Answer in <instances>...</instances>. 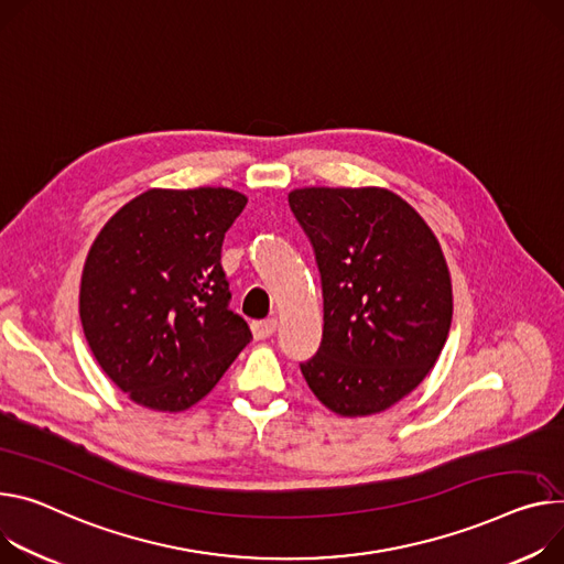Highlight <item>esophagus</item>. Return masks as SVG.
<instances>
[{
    "label": "esophagus",
    "mask_w": 564,
    "mask_h": 564,
    "mask_svg": "<svg viewBox=\"0 0 564 564\" xmlns=\"http://www.w3.org/2000/svg\"><path fill=\"white\" fill-rule=\"evenodd\" d=\"M278 329V321L275 318H269V321H259V323H252V336L257 340H264V338H271Z\"/></svg>",
    "instance_id": "34e87169"
}]
</instances>
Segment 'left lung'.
Instances as JSON below:
<instances>
[{
    "instance_id": "1",
    "label": "left lung",
    "mask_w": 564,
    "mask_h": 564,
    "mask_svg": "<svg viewBox=\"0 0 564 564\" xmlns=\"http://www.w3.org/2000/svg\"><path fill=\"white\" fill-rule=\"evenodd\" d=\"M289 205L323 282V340L300 364L340 417L381 413L436 366L452 325V278L422 216L383 187H302Z\"/></svg>"
}]
</instances>
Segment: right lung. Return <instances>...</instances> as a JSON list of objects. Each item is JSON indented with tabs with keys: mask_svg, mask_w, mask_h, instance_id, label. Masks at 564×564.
<instances>
[{
	"mask_svg": "<svg viewBox=\"0 0 564 564\" xmlns=\"http://www.w3.org/2000/svg\"><path fill=\"white\" fill-rule=\"evenodd\" d=\"M246 203L228 187H155L97 235L80 275V323L131 402L187 411L250 343L248 323L228 310L221 269L224 237Z\"/></svg>",
	"mask_w": 564,
	"mask_h": 564,
	"instance_id": "right-lung-1",
	"label": "right lung"
}]
</instances>
